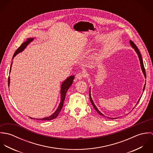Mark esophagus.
<instances>
[{"label":"esophagus","instance_id":"esophagus-1","mask_svg":"<svg viewBox=\"0 0 153 153\" xmlns=\"http://www.w3.org/2000/svg\"><path fill=\"white\" fill-rule=\"evenodd\" d=\"M84 77V74L83 72H78V73L76 75V79H79V80L82 79Z\"/></svg>","mask_w":153,"mask_h":153}]
</instances>
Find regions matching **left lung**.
I'll return each instance as SVG.
<instances>
[{
	"mask_svg": "<svg viewBox=\"0 0 153 153\" xmlns=\"http://www.w3.org/2000/svg\"><path fill=\"white\" fill-rule=\"evenodd\" d=\"M130 44H131V46L135 49V51H136V52L137 53V54H138V57H139V59H140V64H141V69H142V71H143V72L144 73V76H145V78H146V70H145V68H144V64H143V59H142V56H141V53H140V51H139V50H138V48L137 47V46L135 45V44H134L132 41H130ZM145 87H146V84L144 85V88H143V91H144V89H145ZM140 98H141V97H140ZM140 98L138 100V102H137V104L138 103V102L140 101ZM89 99H90V101H91V104H92V105H93V107H94V109L96 110V111L100 114V115H102V116H104L98 109V108H97V107L95 105V104H94V102H93V101H92V98H91V95H90V90H89ZM137 104H136V105H137ZM135 105V106H136ZM134 107V108H135ZM133 108V109H134ZM108 118H110V119H111V120H112V119H114V118H109L108 117ZM117 118H114V119H116Z\"/></svg>",
	"mask_w": 153,
	"mask_h": 153,
	"instance_id": "8db88e82",
	"label": "left lung"
}]
</instances>
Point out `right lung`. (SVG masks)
Wrapping results in <instances>:
<instances>
[{
  "instance_id": "add662e5",
  "label": "right lung",
  "mask_w": 153,
  "mask_h": 153,
  "mask_svg": "<svg viewBox=\"0 0 153 153\" xmlns=\"http://www.w3.org/2000/svg\"><path fill=\"white\" fill-rule=\"evenodd\" d=\"M33 38H28L26 39V41L24 43L22 44V45L18 48V49L15 51L13 56V58L19 52H22V51L24 50V49L26 47V46L29 44L30 42H32L33 41ZM11 70V68L10 69V72ZM74 79V76H71L69 78H68L65 81L62 83V86H61V102L60 104L59 105V107H58L57 109L56 110V111L51 116L48 117H46L42 119H39V120H52L53 119H55L59 114V113L60 112L61 110L62 109L63 105H64V102L66 94V92L68 91V89L69 88V87L71 86L72 82H73V80ZM9 84H10V78H8V86H9ZM30 118H31L30 117Z\"/></svg>"
}]
</instances>
